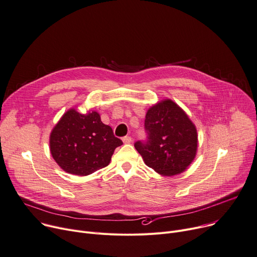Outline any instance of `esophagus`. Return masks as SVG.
<instances>
[{
    "mask_svg": "<svg viewBox=\"0 0 257 257\" xmlns=\"http://www.w3.org/2000/svg\"><path fill=\"white\" fill-rule=\"evenodd\" d=\"M131 142H132V137L131 136L123 137V143L124 144H131Z\"/></svg>",
    "mask_w": 257,
    "mask_h": 257,
    "instance_id": "34e87169",
    "label": "esophagus"
}]
</instances>
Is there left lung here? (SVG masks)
Masks as SVG:
<instances>
[{"label": "left lung", "mask_w": 257, "mask_h": 257, "mask_svg": "<svg viewBox=\"0 0 257 257\" xmlns=\"http://www.w3.org/2000/svg\"><path fill=\"white\" fill-rule=\"evenodd\" d=\"M146 141L134 144L146 164L156 172L171 176L184 171L196 157L197 129L170 99L152 106L146 115Z\"/></svg>", "instance_id": "left-lung-1"}]
</instances>
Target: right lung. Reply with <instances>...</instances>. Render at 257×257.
Listing matches in <instances>:
<instances>
[{
    "mask_svg": "<svg viewBox=\"0 0 257 257\" xmlns=\"http://www.w3.org/2000/svg\"><path fill=\"white\" fill-rule=\"evenodd\" d=\"M122 145L98 112L83 114L74 108L62 115L50 135L55 162L64 171L80 176L106 167L115 148Z\"/></svg>",
    "mask_w": 257,
    "mask_h": 257,
    "instance_id": "obj_1",
    "label": "right lung"
}]
</instances>
